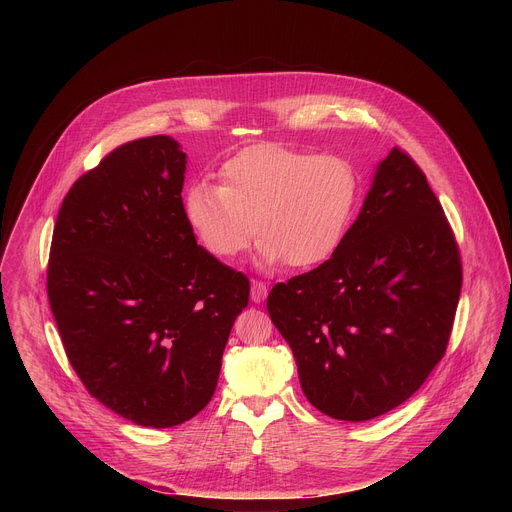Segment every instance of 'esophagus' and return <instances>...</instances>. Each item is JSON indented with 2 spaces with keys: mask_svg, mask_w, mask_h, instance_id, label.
I'll list each match as a JSON object with an SVG mask.
<instances>
[{
  "mask_svg": "<svg viewBox=\"0 0 512 512\" xmlns=\"http://www.w3.org/2000/svg\"><path fill=\"white\" fill-rule=\"evenodd\" d=\"M267 298V285L263 281H253L251 283V302L261 304Z\"/></svg>",
  "mask_w": 512,
  "mask_h": 512,
  "instance_id": "1",
  "label": "esophagus"
}]
</instances>
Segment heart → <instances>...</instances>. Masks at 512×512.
Listing matches in <instances>:
<instances>
[{
	"mask_svg": "<svg viewBox=\"0 0 512 512\" xmlns=\"http://www.w3.org/2000/svg\"><path fill=\"white\" fill-rule=\"evenodd\" d=\"M221 178L223 186L186 188L184 221L218 259L241 255L257 233L263 267L326 263L344 243L360 198V178L348 160L277 143L245 148L223 166Z\"/></svg>",
	"mask_w": 512,
	"mask_h": 512,
	"instance_id": "obj_1",
	"label": "heart"
}]
</instances>
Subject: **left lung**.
I'll use <instances>...</instances> for the list:
<instances>
[{
    "label": "left lung",
    "instance_id": "obj_1",
    "mask_svg": "<svg viewBox=\"0 0 512 512\" xmlns=\"http://www.w3.org/2000/svg\"><path fill=\"white\" fill-rule=\"evenodd\" d=\"M462 289L458 245L417 164L393 148L320 267L277 283L267 312L306 399L340 421L405 403L442 360Z\"/></svg>",
    "mask_w": 512,
    "mask_h": 512
}]
</instances>
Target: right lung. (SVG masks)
<instances>
[{"instance_id": "1", "label": "right lung", "mask_w": 512, "mask_h": 512, "mask_svg": "<svg viewBox=\"0 0 512 512\" xmlns=\"http://www.w3.org/2000/svg\"><path fill=\"white\" fill-rule=\"evenodd\" d=\"M186 154L170 135L129 141L62 200L48 300L87 391L143 427L212 399L249 279L196 243L182 212Z\"/></svg>"}]
</instances>
